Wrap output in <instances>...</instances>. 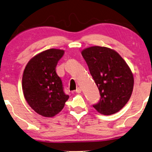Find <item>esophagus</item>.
I'll list each match as a JSON object with an SVG mask.
<instances>
[{
    "mask_svg": "<svg viewBox=\"0 0 152 152\" xmlns=\"http://www.w3.org/2000/svg\"><path fill=\"white\" fill-rule=\"evenodd\" d=\"M81 92H82V89L80 88V87H77V90H76V92L77 93H81Z\"/></svg>",
    "mask_w": 152,
    "mask_h": 152,
    "instance_id": "1",
    "label": "esophagus"
}]
</instances>
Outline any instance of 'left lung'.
<instances>
[{"label": "left lung", "instance_id": "left-lung-1", "mask_svg": "<svg viewBox=\"0 0 152 152\" xmlns=\"http://www.w3.org/2000/svg\"><path fill=\"white\" fill-rule=\"evenodd\" d=\"M82 55L100 94L94 108L104 115L118 112L133 91L134 77L129 67L117 52L106 47L87 48L82 51Z\"/></svg>", "mask_w": 152, "mask_h": 152}]
</instances>
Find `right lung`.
I'll list each match as a JSON object with an SVG mask.
<instances>
[{
    "instance_id": "right-lung-1",
    "label": "right lung",
    "mask_w": 152,
    "mask_h": 152,
    "mask_svg": "<svg viewBox=\"0 0 152 152\" xmlns=\"http://www.w3.org/2000/svg\"><path fill=\"white\" fill-rule=\"evenodd\" d=\"M64 53L53 48L42 52L28 62L23 72L25 99L34 111L43 117H52L58 114L69 98L55 71Z\"/></svg>"
}]
</instances>
